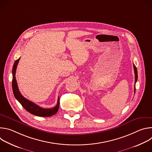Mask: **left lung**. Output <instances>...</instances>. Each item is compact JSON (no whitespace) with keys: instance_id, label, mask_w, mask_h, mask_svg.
<instances>
[{"instance_id":"left-lung-1","label":"left lung","mask_w":152,"mask_h":152,"mask_svg":"<svg viewBox=\"0 0 152 152\" xmlns=\"http://www.w3.org/2000/svg\"><path fill=\"white\" fill-rule=\"evenodd\" d=\"M134 73H135V83H136L137 81V79H138V73H137V67L134 64ZM134 91H135V86L134 87Z\"/></svg>"}]
</instances>
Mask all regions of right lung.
Instances as JSON below:
<instances>
[{
    "mask_svg": "<svg viewBox=\"0 0 152 152\" xmlns=\"http://www.w3.org/2000/svg\"><path fill=\"white\" fill-rule=\"evenodd\" d=\"M20 59V58H19L18 59H17L14 62L13 67H12V91H13L14 97L28 112H29V113L33 115L39 116V117H50L55 114L59 109V97H58V102L56 106H55L53 108H50V109H45V108H42L38 106L37 104H35L32 102L26 99L21 94L20 92L19 91L17 80L15 79V72H16L17 66Z\"/></svg>",
    "mask_w": 152,
    "mask_h": 152,
    "instance_id": "right-lung-1",
    "label": "right lung"
}]
</instances>
